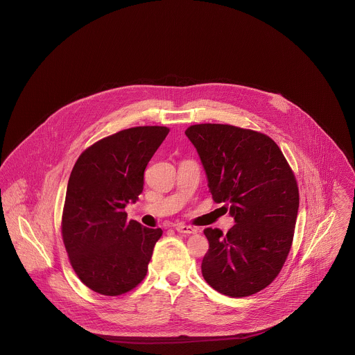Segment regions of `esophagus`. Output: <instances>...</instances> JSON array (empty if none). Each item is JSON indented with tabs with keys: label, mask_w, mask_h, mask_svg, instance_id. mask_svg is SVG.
I'll return each mask as SVG.
<instances>
[{
	"label": "esophagus",
	"mask_w": 355,
	"mask_h": 355,
	"mask_svg": "<svg viewBox=\"0 0 355 355\" xmlns=\"http://www.w3.org/2000/svg\"><path fill=\"white\" fill-rule=\"evenodd\" d=\"M175 230L180 232V233H184V234H195L196 233L195 227H192L189 225H184V223L175 225Z\"/></svg>",
	"instance_id": "34e87169"
}]
</instances>
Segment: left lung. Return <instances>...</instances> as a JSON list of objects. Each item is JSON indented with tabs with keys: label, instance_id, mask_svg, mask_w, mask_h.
Instances as JSON below:
<instances>
[{
	"label": "left lung",
	"instance_id": "1",
	"mask_svg": "<svg viewBox=\"0 0 355 355\" xmlns=\"http://www.w3.org/2000/svg\"><path fill=\"white\" fill-rule=\"evenodd\" d=\"M185 135L199 153L214 202L225 203L236 223L226 234L205 229L210 248L203 277L232 297L257 293L277 277L291 250L299 209L295 175L277 144L262 133L203 123Z\"/></svg>",
	"mask_w": 355,
	"mask_h": 355
}]
</instances>
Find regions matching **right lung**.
I'll list each match as a JSON object with an SVG mask.
<instances>
[{"label": "right lung", "instance_id": "1", "mask_svg": "<svg viewBox=\"0 0 355 355\" xmlns=\"http://www.w3.org/2000/svg\"><path fill=\"white\" fill-rule=\"evenodd\" d=\"M167 135L163 126L122 130L89 146L72 168L63 241L76 276L97 293L122 295L146 276L163 232L129 220L125 207L139 200L145 167Z\"/></svg>", "mask_w": 355, "mask_h": 355}]
</instances>
